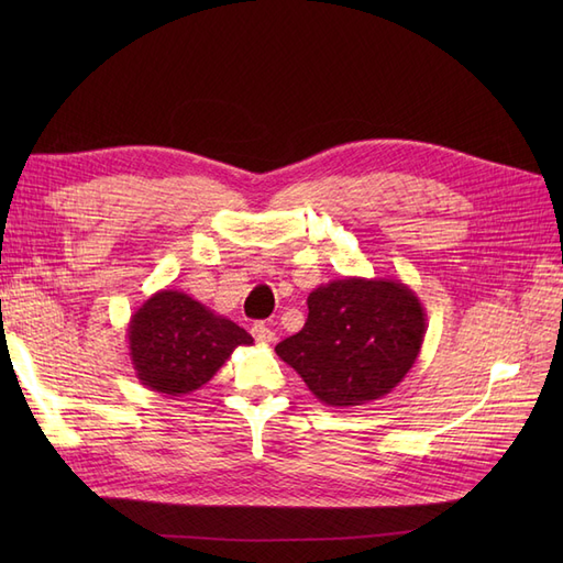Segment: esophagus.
Instances as JSON below:
<instances>
[{"mask_svg": "<svg viewBox=\"0 0 563 563\" xmlns=\"http://www.w3.org/2000/svg\"><path fill=\"white\" fill-rule=\"evenodd\" d=\"M251 333H253V338L258 340V343H263V345H272L275 343V331H272L269 327H265L263 321H258V323H253V329H251Z\"/></svg>", "mask_w": 563, "mask_h": 563, "instance_id": "1", "label": "esophagus"}]
</instances>
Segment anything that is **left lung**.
I'll return each mask as SVG.
<instances>
[{
  "label": "left lung",
  "instance_id": "8db88e82",
  "mask_svg": "<svg viewBox=\"0 0 563 563\" xmlns=\"http://www.w3.org/2000/svg\"><path fill=\"white\" fill-rule=\"evenodd\" d=\"M308 321L275 347L327 406H364L395 389L424 340V308L401 279L343 277L308 296Z\"/></svg>",
  "mask_w": 563,
  "mask_h": 563
}]
</instances>
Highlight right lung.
<instances>
[{
  "label": "right lung",
  "instance_id": "obj_1",
  "mask_svg": "<svg viewBox=\"0 0 563 563\" xmlns=\"http://www.w3.org/2000/svg\"><path fill=\"white\" fill-rule=\"evenodd\" d=\"M126 338L135 378L166 397L190 395L236 347L253 345L242 327L174 288L152 294L131 314Z\"/></svg>",
  "mask_w": 563,
  "mask_h": 563
}]
</instances>
